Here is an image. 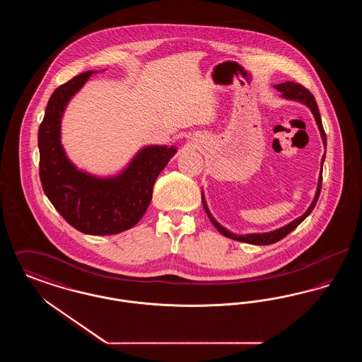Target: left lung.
Returning <instances> with one entry per match:
<instances>
[{"label":"left lung","instance_id":"left-lung-1","mask_svg":"<svg viewBox=\"0 0 362 362\" xmlns=\"http://www.w3.org/2000/svg\"><path fill=\"white\" fill-rule=\"evenodd\" d=\"M276 88L282 93L284 98L291 99V100L303 102V103H305L310 107V111H312V114H313V117H315V119H316V123H317V126H319L320 134H322V138H323V144H325V146H326V145H327V139H326V133H325V129H323V124H322V118H320V114H319V108H317L316 100H315V98H313V95L310 93V90H308L305 86H303L301 84H294L292 81H288V83H284V84H278V86H276ZM325 156H323V158H322V168H323ZM322 180H323V173H320L317 191H316L315 199H313L312 205L308 207V210H307L301 217H298L297 220H294L291 224H288L286 226H282V228L276 229L274 232H270V233H257V235L236 236V235L228 232L225 228H223L221 225L218 224V223L210 216L204 198H202V202H204V207H205V210H206L207 216L210 217V221L217 228V230L221 232L226 238L233 239V240L243 241V243H248V244H255V245H267V244H273V243H276V241L284 239L285 236H288V235L292 232L293 229H296L298 225L301 224V223L310 216V211L313 210V207H315L317 199H319V195H320V191H322Z\"/></svg>","mask_w":362,"mask_h":362}]
</instances>
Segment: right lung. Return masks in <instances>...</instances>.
I'll return each mask as SVG.
<instances>
[{
  "mask_svg": "<svg viewBox=\"0 0 362 362\" xmlns=\"http://www.w3.org/2000/svg\"><path fill=\"white\" fill-rule=\"evenodd\" d=\"M92 71L81 73L58 86L39 126V176L52 206L77 230L86 235H115L133 228L151 204L153 185L176 149H142L124 173L98 179L78 171L59 141L62 112L70 98L86 84Z\"/></svg>",
  "mask_w": 362,
  "mask_h": 362,
  "instance_id": "obj_1",
  "label": "right lung"
}]
</instances>
